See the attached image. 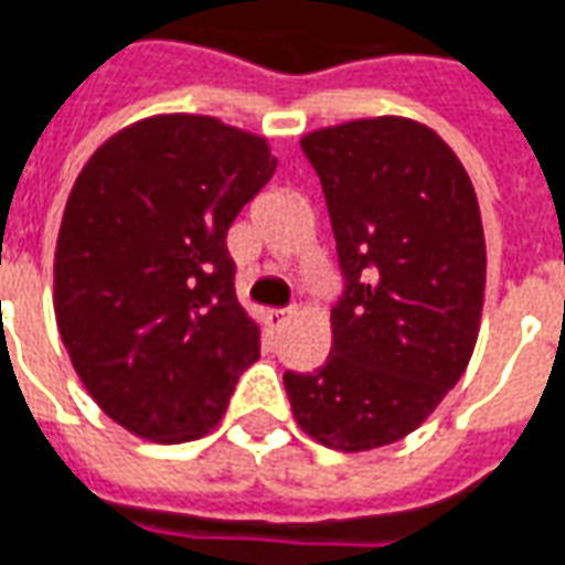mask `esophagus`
Wrapping results in <instances>:
<instances>
[{
	"mask_svg": "<svg viewBox=\"0 0 565 565\" xmlns=\"http://www.w3.org/2000/svg\"><path fill=\"white\" fill-rule=\"evenodd\" d=\"M289 317H291V310H279V307H276V310H267V322H270V329H279V326L289 320Z\"/></svg>",
	"mask_w": 565,
	"mask_h": 565,
	"instance_id": "34e87169",
	"label": "esophagus"
}]
</instances>
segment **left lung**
<instances>
[{"label": "left lung", "mask_w": 565, "mask_h": 565, "mask_svg": "<svg viewBox=\"0 0 565 565\" xmlns=\"http://www.w3.org/2000/svg\"><path fill=\"white\" fill-rule=\"evenodd\" d=\"M301 150L320 174L344 295L326 363L282 381L307 437L369 452L422 427L468 369L486 291L480 202L452 147L406 116L317 128Z\"/></svg>", "instance_id": "obj_1"}]
</instances>
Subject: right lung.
I'll return each instance as SVG.
<instances>
[{
    "instance_id": "obj_1",
    "label": "right lung",
    "mask_w": 565,
    "mask_h": 565,
    "mask_svg": "<svg viewBox=\"0 0 565 565\" xmlns=\"http://www.w3.org/2000/svg\"><path fill=\"white\" fill-rule=\"evenodd\" d=\"M274 171L267 138L159 113L100 143L70 190L54 320L85 391L135 437H205L260 356L227 231Z\"/></svg>"
}]
</instances>
